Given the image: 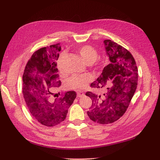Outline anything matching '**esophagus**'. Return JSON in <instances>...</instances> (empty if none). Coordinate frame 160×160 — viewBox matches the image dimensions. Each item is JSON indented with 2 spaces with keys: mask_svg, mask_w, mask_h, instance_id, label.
Instances as JSON below:
<instances>
[{
  "mask_svg": "<svg viewBox=\"0 0 160 160\" xmlns=\"http://www.w3.org/2000/svg\"><path fill=\"white\" fill-rule=\"evenodd\" d=\"M83 95V92H82V91H81V90L78 91V92H77V97H81Z\"/></svg>",
  "mask_w": 160,
  "mask_h": 160,
  "instance_id": "obj_1",
  "label": "esophagus"
}]
</instances>
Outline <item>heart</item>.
Segmentation results:
<instances>
[{
	"label": "heart",
	"mask_w": 160,
	"mask_h": 160,
	"mask_svg": "<svg viewBox=\"0 0 160 160\" xmlns=\"http://www.w3.org/2000/svg\"><path fill=\"white\" fill-rule=\"evenodd\" d=\"M79 53L81 58H83L86 64H92L97 60L98 57V52L94 47L91 45H83L79 49ZM63 54H61L59 59L58 60L57 65L58 68L61 71V60ZM93 79V77L90 74H73L66 81L67 86L71 89H80L83 88L86 86L87 83Z\"/></svg>",
	"instance_id": "obj_1"
}]
</instances>
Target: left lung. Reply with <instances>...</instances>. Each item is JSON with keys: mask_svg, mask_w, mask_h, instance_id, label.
<instances>
[{"mask_svg": "<svg viewBox=\"0 0 160 160\" xmlns=\"http://www.w3.org/2000/svg\"><path fill=\"white\" fill-rule=\"evenodd\" d=\"M110 63L90 86L105 88L103 97L91 92L86 95L92 101L87 112L92 121L108 124L118 120L126 111L138 86V67L128 50L111 40L103 41Z\"/></svg>", "mask_w": 160, "mask_h": 160, "instance_id": "1", "label": "left lung"}]
</instances>
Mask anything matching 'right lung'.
I'll use <instances>...</instances> for the list:
<instances>
[{
  "instance_id": "right-lung-1",
  "label": "right lung",
  "mask_w": 160,
  "mask_h": 160,
  "mask_svg": "<svg viewBox=\"0 0 160 160\" xmlns=\"http://www.w3.org/2000/svg\"><path fill=\"white\" fill-rule=\"evenodd\" d=\"M61 49L57 43L36 51L22 75V94L29 111L39 123L49 127L64 121L77 97L74 91H68L55 98L54 90L61 83L57 68Z\"/></svg>"
}]
</instances>
